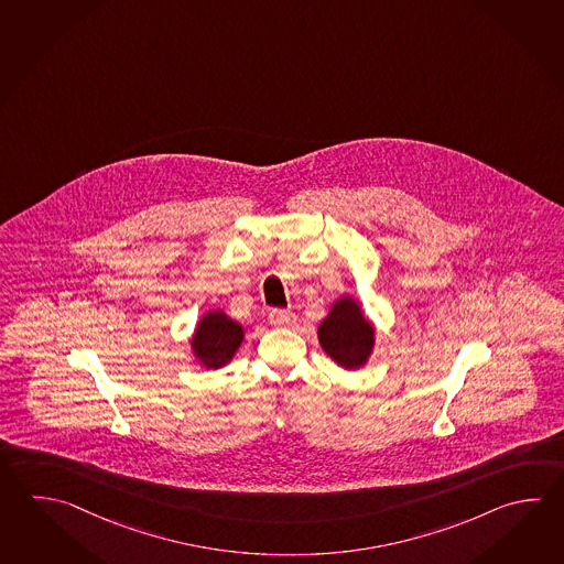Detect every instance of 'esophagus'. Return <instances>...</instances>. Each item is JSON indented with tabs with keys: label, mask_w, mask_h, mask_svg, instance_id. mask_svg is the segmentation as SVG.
Here are the masks:
<instances>
[{
	"label": "esophagus",
	"mask_w": 564,
	"mask_h": 564,
	"mask_svg": "<svg viewBox=\"0 0 564 564\" xmlns=\"http://www.w3.org/2000/svg\"><path fill=\"white\" fill-rule=\"evenodd\" d=\"M269 323L271 325H288L289 323V313L285 310H271L269 311Z\"/></svg>",
	"instance_id": "esophagus-1"
}]
</instances>
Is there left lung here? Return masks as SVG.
<instances>
[{
	"instance_id": "obj_1",
	"label": "left lung",
	"mask_w": 564,
	"mask_h": 564,
	"mask_svg": "<svg viewBox=\"0 0 564 564\" xmlns=\"http://www.w3.org/2000/svg\"><path fill=\"white\" fill-rule=\"evenodd\" d=\"M317 334L327 356L345 369L364 366L373 347V327L361 317L356 301L347 297L335 303Z\"/></svg>"
}]
</instances>
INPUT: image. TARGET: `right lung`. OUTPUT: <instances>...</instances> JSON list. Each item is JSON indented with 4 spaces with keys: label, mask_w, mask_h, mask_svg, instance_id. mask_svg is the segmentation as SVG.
Here are the masks:
<instances>
[{
    "label": "right lung",
    "mask_w": 564,
    "mask_h": 564,
    "mask_svg": "<svg viewBox=\"0 0 564 564\" xmlns=\"http://www.w3.org/2000/svg\"><path fill=\"white\" fill-rule=\"evenodd\" d=\"M242 341V327L229 319L223 311H213L205 315L193 337L196 357L207 368H223Z\"/></svg>",
    "instance_id": "1"
}]
</instances>
